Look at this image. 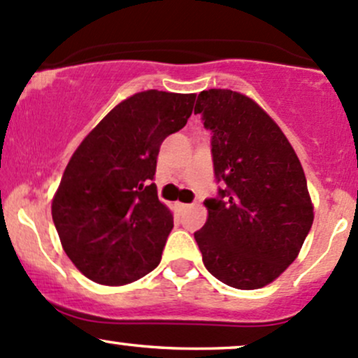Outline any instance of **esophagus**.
Instances as JSON below:
<instances>
[{
	"label": "esophagus",
	"mask_w": 358,
	"mask_h": 358,
	"mask_svg": "<svg viewBox=\"0 0 358 358\" xmlns=\"http://www.w3.org/2000/svg\"><path fill=\"white\" fill-rule=\"evenodd\" d=\"M175 207L178 210H185V209H188V207H190V203H183V202H175Z\"/></svg>",
	"instance_id": "34e87169"
}]
</instances>
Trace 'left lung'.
Listing matches in <instances>:
<instances>
[{"mask_svg":"<svg viewBox=\"0 0 358 358\" xmlns=\"http://www.w3.org/2000/svg\"><path fill=\"white\" fill-rule=\"evenodd\" d=\"M195 113L212 132L219 188L194 234L206 268L234 289L273 282L297 258L313 226L304 170L287 137L257 101L231 90L200 92Z\"/></svg>","mask_w":358,"mask_h":358,"instance_id":"8db88e82","label":"left lung"}]
</instances>
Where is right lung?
<instances>
[{
    "label": "right lung",
    "instance_id": "1",
    "mask_svg": "<svg viewBox=\"0 0 358 358\" xmlns=\"http://www.w3.org/2000/svg\"><path fill=\"white\" fill-rule=\"evenodd\" d=\"M194 93L148 90L110 110L71 156L52 200L69 260L101 285H125L161 262L173 214L152 183L159 146L185 127Z\"/></svg>",
    "mask_w": 358,
    "mask_h": 358
}]
</instances>
